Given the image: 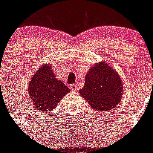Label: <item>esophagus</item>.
Masks as SVG:
<instances>
[{
    "label": "esophagus",
    "mask_w": 153,
    "mask_h": 153,
    "mask_svg": "<svg viewBox=\"0 0 153 153\" xmlns=\"http://www.w3.org/2000/svg\"><path fill=\"white\" fill-rule=\"evenodd\" d=\"M70 89H71V90H73V91H76L78 89V86L76 84H73L70 86Z\"/></svg>",
    "instance_id": "34e87169"
}]
</instances>
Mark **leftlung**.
<instances>
[{
    "label": "left lung",
    "instance_id": "1",
    "mask_svg": "<svg viewBox=\"0 0 153 153\" xmlns=\"http://www.w3.org/2000/svg\"><path fill=\"white\" fill-rule=\"evenodd\" d=\"M81 97L97 111H109L120 103L123 85L117 70L104 61L96 63L85 76V85L79 90Z\"/></svg>",
    "mask_w": 153,
    "mask_h": 153
}]
</instances>
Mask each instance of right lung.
<instances>
[{
    "label": "right lung",
    "mask_w": 153,
    "mask_h": 153,
    "mask_svg": "<svg viewBox=\"0 0 153 153\" xmlns=\"http://www.w3.org/2000/svg\"><path fill=\"white\" fill-rule=\"evenodd\" d=\"M70 91L61 80L56 79L51 63L39 67L28 83V93L32 103L40 112L55 109L60 100Z\"/></svg>",
    "instance_id": "obj_1"
}]
</instances>
